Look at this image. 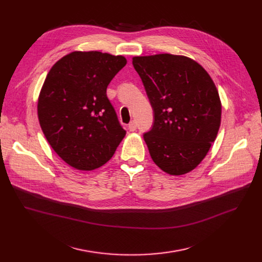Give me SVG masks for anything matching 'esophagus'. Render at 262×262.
<instances>
[{"label":"esophagus","mask_w":262,"mask_h":262,"mask_svg":"<svg viewBox=\"0 0 262 262\" xmlns=\"http://www.w3.org/2000/svg\"><path fill=\"white\" fill-rule=\"evenodd\" d=\"M129 130L130 131H135L136 130V127H138V126H136V122L134 121V120H132L130 123H129Z\"/></svg>","instance_id":"1"}]
</instances>
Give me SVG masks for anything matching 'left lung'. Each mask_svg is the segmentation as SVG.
I'll list each match as a JSON object with an SVG mask.
<instances>
[{
	"label": "left lung",
	"mask_w": 262,
	"mask_h": 262,
	"mask_svg": "<svg viewBox=\"0 0 262 262\" xmlns=\"http://www.w3.org/2000/svg\"><path fill=\"white\" fill-rule=\"evenodd\" d=\"M132 64L154 111L152 128L143 135L151 159L169 175L191 171L220 129L222 105L212 79L182 55L135 56Z\"/></svg>",
	"instance_id": "1"
}]
</instances>
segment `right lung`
I'll return each instance as SVG.
<instances>
[{"instance_id": "obj_1", "label": "right lung", "mask_w": 262, "mask_h": 262, "mask_svg": "<svg viewBox=\"0 0 262 262\" xmlns=\"http://www.w3.org/2000/svg\"><path fill=\"white\" fill-rule=\"evenodd\" d=\"M121 55L71 52L47 74L38 99L41 130L53 150L80 170L105 164L126 135L106 87L126 66Z\"/></svg>"}]
</instances>
